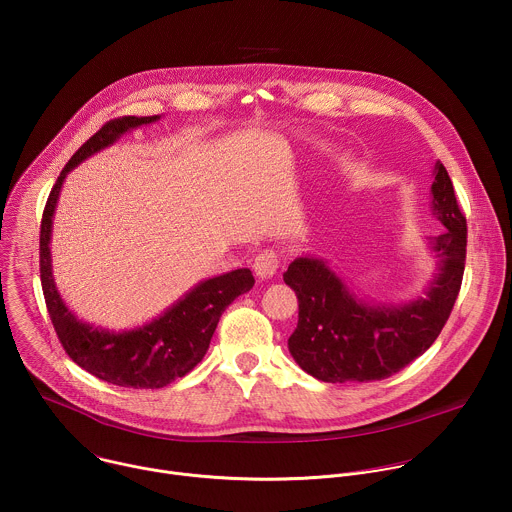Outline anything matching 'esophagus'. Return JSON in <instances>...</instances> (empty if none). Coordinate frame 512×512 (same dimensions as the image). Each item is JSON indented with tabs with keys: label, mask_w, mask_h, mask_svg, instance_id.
<instances>
[{
	"label": "esophagus",
	"mask_w": 512,
	"mask_h": 512,
	"mask_svg": "<svg viewBox=\"0 0 512 512\" xmlns=\"http://www.w3.org/2000/svg\"><path fill=\"white\" fill-rule=\"evenodd\" d=\"M279 265H281L279 253L273 251V249H263V251L255 257V261H253V269H255V273H257L261 279L273 277V275L279 271Z\"/></svg>",
	"instance_id": "esophagus-1"
}]
</instances>
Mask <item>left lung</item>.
<instances>
[{
    "mask_svg": "<svg viewBox=\"0 0 512 512\" xmlns=\"http://www.w3.org/2000/svg\"><path fill=\"white\" fill-rule=\"evenodd\" d=\"M433 214L446 231L431 239L440 257L425 296L405 306L360 302L320 259L291 261L283 281L298 296V328L287 346L300 367L324 383L389 379L440 336L458 300L466 265V216L444 164H435Z\"/></svg>",
    "mask_w": 512,
    "mask_h": 512,
    "instance_id": "8db88e82",
    "label": "left lung"
}]
</instances>
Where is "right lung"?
Segmentation results:
<instances>
[{
	"mask_svg": "<svg viewBox=\"0 0 512 512\" xmlns=\"http://www.w3.org/2000/svg\"><path fill=\"white\" fill-rule=\"evenodd\" d=\"M156 119L160 117H117L107 121L93 137H89L62 168L56 184L50 190L40 223L42 291L62 348L72 362H77L81 369L97 379L133 389H162L190 373L206 354L210 338L225 308L255 283L251 269H235L231 273L206 279L164 316L129 332L93 328L77 320L60 300L52 279L48 245L52 214L64 176L89 156L107 148L127 129L152 123Z\"/></svg>",
	"mask_w": 512,
	"mask_h": 512,
	"instance_id": "add662e5",
	"label": "right lung"
}]
</instances>
